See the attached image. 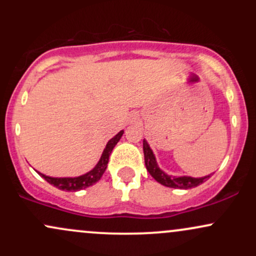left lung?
I'll return each mask as SVG.
<instances>
[{"instance_id": "obj_1", "label": "left lung", "mask_w": 256, "mask_h": 256, "mask_svg": "<svg viewBox=\"0 0 256 256\" xmlns=\"http://www.w3.org/2000/svg\"><path fill=\"white\" fill-rule=\"evenodd\" d=\"M143 152H144V162L148 172L158 183L165 185L168 188H174V189H192V188L198 186L207 180L210 176H206L202 178H192V177H172V176L166 174L165 172L158 168L156 160H155L154 154H152L150 146L143 140Z\"/></svg>"}]
</instances>
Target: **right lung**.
<instances>
[{
  "label": "right lung",
  "instance_id": "obj_1",
  "mask_svg": "<svg viewBox=\"0 0 256 256\" xmlns=\"http://www.w3.org/2000/svg\"><path fill=\"white\" fill-rule=\"evenodd\" d=\"M124 131H120L118 134H116L110 142L107 143L104 152H102V156L100 158V161L98 162V165L95 166V168L91 170L90 172L85 173V174L80 176V177H76V178H52V177H48V176L43 174V173H40V177H43L48 182L49 184L54 185L56 186L58 189L64 190V192H78V190L85 189V188L91 186L95 183L101 179L102 174H104L106 168H107V164L108 160H110V155L113 148L116 146V143L119 142V140L122 138Z\"/></svg>",
  "mask_w": 256,
  "mask_h": 256
}]
</instances>
